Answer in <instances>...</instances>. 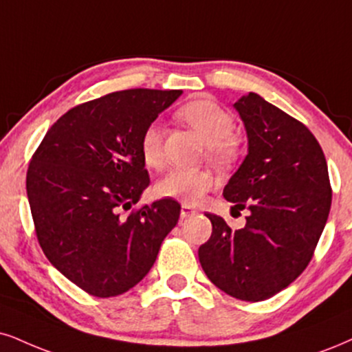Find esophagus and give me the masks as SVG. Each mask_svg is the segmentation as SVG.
Listing matches in <instances>:
<instances>
[{
	"instance_id": "34e87169",
	"label": "esophagus",
	"mask_w": 352,
	"mask_h": 352,
	"mask_svg": "<svg viewBox=\"0 0 352 352\" xmlns=\"http://www.w3.org/2000/svg\"><path fill=\"white\" fill-rule=\"evenodd\" d=\"M194 214H196V210H194L192 207L188 206V204H183V207H181V217H183V219H188V217Z\"/></svg>"
}]
</instances>
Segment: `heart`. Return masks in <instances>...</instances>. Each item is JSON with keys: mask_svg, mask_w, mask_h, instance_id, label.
<instances>
[{"mask_svg": "<svg viewBox=\"0 0 352 352\" xmlns=\"http://www.w3.org/2000/svg\"><path fill=\"white\" fill-rule=\"evenodd\" d=\"M176 117L189 125L207 143V158L220 166H228L240 158V143L235 137V119L225 107L212 99H194L176 111ZM143 163L150 168H162L163 129L151 122L143 130L140 138ZM214 186V176L209 171L176 168L166 173L156 184L162 197L176 199L184 204H197Z\"/></svg>", "mask_w": 352, "mask_h": 352, "instance_id": "obj_1", "label": "heart"}]
</instances>
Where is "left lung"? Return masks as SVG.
<instances>
[{
	"mask_svg": "<svg viewBox=\"0 0 352 352\" xmlns=\"http://www.w3.org/2000/svg\"><path fill=\"white\" fill-rule=\"evenodd\" d=\"M248 155L225 186L233 210H250L232 230L206 214L212 235L199 248L207 277L228 296L261 302L305 271L328 220L331 184L323 150L300 120L250 93L235 102Z\"/></svg>",
	"mask_w": 352,
	"mask_h": 352,
	"instance_id": "obj_1",
	"label": "left lung"
}]
</instances>
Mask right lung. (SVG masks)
Masks as SVG:
<instances>
[{
	"label": "right lung",
	"instance_id": "right-lung-1",
	"mask_svg": "<svg viewBox=\"0 0 352 352\" xmlns=\"http://www.w3.org/2000/svg\"><path fill=\"white\" fill-rule=\"evenodd\" d=\"M181 93L137 88L78 104L30 158L25 189L38 245L89 296L116 297L137 285L176 227L181 206L173 199L135 204L150 184L143 130Z\"/></svg>",
	"mask_w": 352,
	"mask_h": 352
}]
</instances>
